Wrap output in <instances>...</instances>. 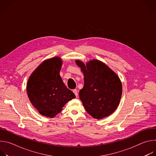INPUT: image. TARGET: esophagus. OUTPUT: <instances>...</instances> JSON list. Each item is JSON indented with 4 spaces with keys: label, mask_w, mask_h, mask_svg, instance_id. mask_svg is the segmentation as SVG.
<instances>
[{
    "label": "esophagus",
    "mask_w": 156,
    "mask_h": 156,
    "mask_svg": "<svg viewBox=\"0 0 156 156\" xmlns=\"http://www.w3.org/2000/svg\"><path fill=\"white\" fill-rule=\"evenodd\" d=\"M73 93L75 94V95L76 96V97H77V96H78V90H76V89H75V90H73Z\"/></svg>",
    "instance_id": "1"
}]
</instances>
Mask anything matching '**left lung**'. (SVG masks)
I'll list each match as a JSON object with an SVG mask.
<instances>
[{
  "label": "left lung",
  "instance_id": "1",
  "mask_svg": "<svg viewBox=\"0 0 156 156\" xmlns=\"http://www.w3.org/2000/svg\"><path fill=\"white\" fill-rule=\"evenodd\" d=\"M84 75V84L80 98L86 112L96 119L112 114L117 108L122 85L117 75L104 63L94 59L86 63L76 60Z\"/></svg>",
  "mask_w": 156,
  "mask_h": 156
}]
</instances>
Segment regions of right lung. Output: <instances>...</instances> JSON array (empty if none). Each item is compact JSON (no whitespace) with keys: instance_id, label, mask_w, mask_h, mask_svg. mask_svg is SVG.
I'll return each mask as SVG.
<instances>
[{"instance_id":"right-lung-1","label":"right lung","mask_w":156,"mask_h":156,"mask_svg":"<svg viewBox=\"0 0 156 156\" xmlns=\"http://www.w3.org/2000/svg\"><path fill=\"white\" fill-rule=\"evenodd\" d=\"M62 65L58 57L44 60L32 73L27 83L30 102L40 114L47 117H54L66 102L76 98L60 76Z\"/></svg>"}]
</instances>
